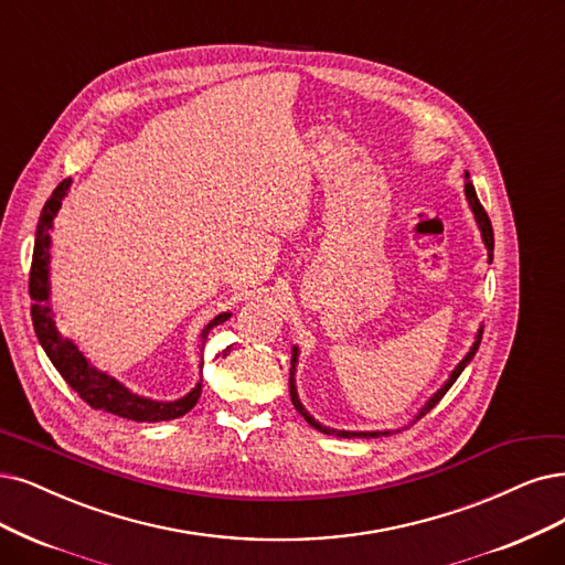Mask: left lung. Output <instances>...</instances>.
<instances>
[{
  "label": "left lung",
  "instance_id": "1",
  "mask_svg": "<svg viewBox=\"0 0 565 565\" xmlns=\"http://www.w3.org/2000/svg\"><path fill=\"white\" fill-rule=\"evenodd\" d=\"M466 200H468V206L472 209V214H475V221H477V227H479V233H482V242H484V246H487V256H489V263L493 260V227H491V221H489V216H487V212H484V206L479 204V200H477V193H475V185H472V181H470V174L466 172ZM482 332H484V326H479V330H477V335H475V342H472V347H470V351L466 353L463 356V361L458 363L454 370H451V374H449V380L437 388L430 398L426 401V405L419 409V414L414 416L412 419V424L414 422H419L422 416H426L437 403L443 401V395L451 388V384L458 380V374H461L463 370H466V365L475 359V353H477V349H479V342H482ZM298 356H300V349L298 347H294V351H290V380H288V388H290V401H294V405H296V409L302 414V419L311 426V428H317L319 433H323V435H338V437H384V435H391V433H401V430H338V428H328V426H323L321 422H317L315 416H311L307 409H305V405L300 403V395H298V386H296V370H298Z\"/></svg>",
  "mask_w": 565,
  "mask_h": 565
}]
</instances>
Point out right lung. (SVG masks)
Instances as JSON below:
<instances>
[{
	"label": "right lung",
	"mask_w": 565,
	"mask_h": 565,
	"mask_svg": "<svg viewBox=\"0 0 565 565\" xmlns=\"http://www.w3.org/2000/svg\"><path fill=\"white\" fill-rule=\"evenodd\" d=\"M72 185V179L62 181L53 195L46 200L44 209H41V216L36 223V235H34V254H32V269H30V298H32V326L39 338V344L44 347L46 356L55 365V370L78 395L81 401H86L93 409L109 412L122 419L130 422H172L191 412L202 393V380L188 391L183 398L162 403L153 398H143V395L130 391L125 384H120L111 374L104 370H97L70 338L62 335L55 326V315L51 307V230L53 221L60 212L62 200L67 198V191ZM230 319V311L214 317L202 328V335L214 326Z\"/></svg>",
	"instance_id": "add662e5"
}]
</instances>
